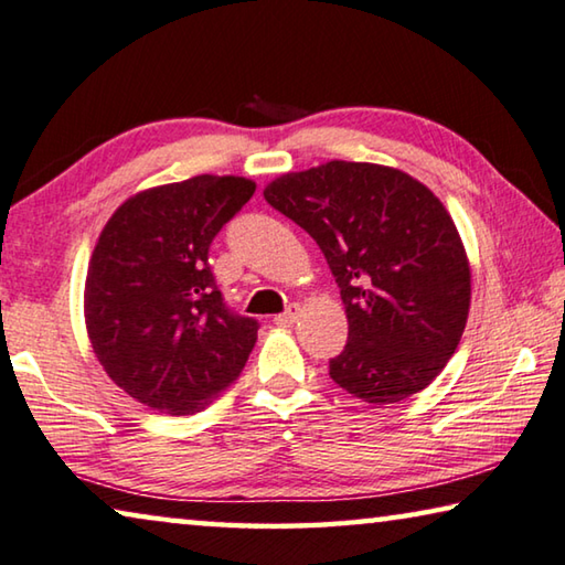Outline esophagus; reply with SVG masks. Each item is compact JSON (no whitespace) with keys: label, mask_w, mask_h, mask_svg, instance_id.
<instances>
[{"label":"esophagus","mask_w":565,"mask_h":565,"mask_svg":"<svg viewBox=\"0 0 565 565\" xmlns=\"http://www.w3.org/2000/svg\"><path fill=\"white\" fill-rule=\"evenodd\" d=\"M299 311H301V307H299V303H291V307H289V309H286V311H284V315H279V317H276L274 321H276V324H281V327H289V324H294V321H297V319H299Z\"/></svg>","instance_id":"esophagus-1"}]
</instances>
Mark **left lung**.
Here are the masks:
<instances>
[{
	"label": "left lung",
	"mask_w": 565,
	"mask_h": 565,
	"mask_svg": "<svg viewBox=\"0 0 565 565\" xmlns=\"http://www.w3.org/2000/svg\"><path fill=\"white\" fill-rule=\"evenodd\" d=\"M264 199L317 241L342 294L349 342L329 377L366 405L425 390L460 344L470 264L440 199L377 163L286 173Z\"/></svg>",
	"instance_id": "1"
}]
</instances>
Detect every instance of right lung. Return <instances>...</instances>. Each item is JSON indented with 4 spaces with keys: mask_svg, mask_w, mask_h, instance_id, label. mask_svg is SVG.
I'll use <instances>...</instances> for the list:
<instances>
[{
    "mask_svg": "<svg viewBox=\"0 0 565 565\" xmlns=\"http://www.w3.org/2000/svg\"><path fill=\"white\" fill-rule=\"evenodd\" d=\"M254 191L241 175H195L136 193L105 223L87 266V337L140 405L195 415L244 370L258 321L223 303L209 248Z\"/></svg>",
    "mask_w": 565,
    "mask_h": 565,
    "instance_id": "obj_1",
    "label": "right lung"
}]
</instances>
